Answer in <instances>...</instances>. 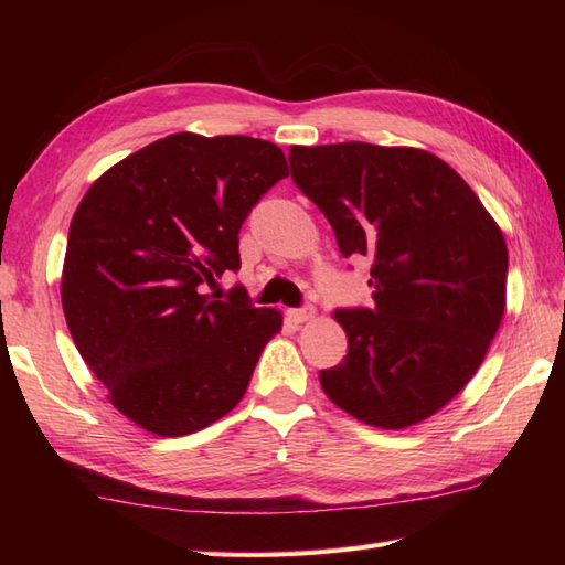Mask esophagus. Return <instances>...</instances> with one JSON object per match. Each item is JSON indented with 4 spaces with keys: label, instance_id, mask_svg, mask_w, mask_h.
Here are the masks:
<instances>
[{
    "label": "esophagus",
    "instance_id": "esophagus-1",
    "mask_svg": "<svg viewBox=\"0 0 565 565\" xmlns=\"http://www.w3.org/2000/svg\"><path fill=\"white\" fill-rule=\"evenodd\" d=\"M316 316V310L310 308V306H306V308H294V310H289V318L294 320V322H306V320H310Z\"/></svg>",
    "mask_w": 565,
    "mask_h": 565
}]
</instances>
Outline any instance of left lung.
Returning a JSON list of instances; mask_svg holds the SVG:
<instances>
[{
	"instance_id": "obj_1",
	"label": "left lung",
	"mask_w": 565,
	"mask_h": 565,
	"mask_svg": "<svg viewBox=\"0 0 565 565\" xmlns=\"http://www.w3.org/2000/svg\"><path fill=\"white\" fill-rule=\"evenodd\" d=\"M296 186L330 221L342 257L371 262V308H338L342 364L320 386L366 425L403 429L447 405L481 366L505 313L498 223L431 152L371 142L294 146Z\"/></svg>"
}]
</instances>
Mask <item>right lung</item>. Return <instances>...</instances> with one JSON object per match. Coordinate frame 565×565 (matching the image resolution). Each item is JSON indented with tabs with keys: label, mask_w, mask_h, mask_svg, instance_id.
I'll return each mask as SVG.
<instances>
[{
	"label": "right lung",
	"mask_w": 565,
	"mask_h": 565,
	"mask_svg": "<svg viewBox=\"0 0 565 565\" xmlns=\"http://www.w3.org/2000/svg\"><path fill=\"white\" fill-rule=\"evenodd\" d=\"M289 177L284 152L249 136L174 134L114 164L70 223L63 310L109 401L142 429L184 437L243 398L281 313L245 289L203 294L239 269L237 233Z\"/></svg>",
	"instance_id": "add662e5"
}]
</instances>
